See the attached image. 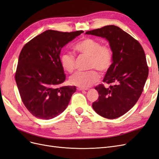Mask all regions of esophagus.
<instances>
[{"instance_id":"34e87169","label":"esophagus","mask_w":159,"mask_h":159,"mask_svg":"<svg viewBox=\"0 0 159 159\" xmlns=\"http://www.w3.org/2000/svg\"><path fill=\"white\" fill-rule=\"evenodd\" d=\"M78 89L80 90V91H84V90H88V88H83L79 87V88H78Z\"/></svg>"}]
</instances>
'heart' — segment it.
<instances>
[{
    "mask_svg": "<svg viewBox=\"0 0 159 159\" xmlns=\"http://www.w3.org/2000/svg\"><path fill=\"white\" fill-rule=\"evenodd\" d=\"M73 50L81 56L89 57L88 69H95L101 74H105L110 68L113 61V51L107 44L93 38H84L74 46ZM60 63L64 70L72 73L75 68V57L70 53H65L60 57ZM99 74L95 70L88 71H78L72 75L70 82L80 88H86L98 82Z\"/></svg>",
    "mask_w": 159,
    "mask_h": 159,
    "instance_id": "1",
    "label": "heart"
}]
</instances>
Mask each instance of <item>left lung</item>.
Instances as JSON below:
<instances>
[{
  "label": "left lung",
  "mask_w": 159,
  "mask_h": 159,
  "mask_svg": "<svg viewBox=\"0 0 159 159\" xmlns=\"http://www.w3.org/2000/svg\"><path fill=\"white\" fill-rule=\"evenodd\" d=\"M88 34L105 38L113 51V63L99 84V98L92 104L95 111L107 119H115L126 113L143 92L148 75L145 52L133 37L115 25L86 32Z\"/></svg>",
  "instance_id": "8db88e82"
}]
</instances>
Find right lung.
Masks as SVG:
<instances>
[{
    "mask_svg": "<svg viewBox=\"0 0 159 159\" xmlns=\"http://www.w3.org/2000/svg\"><path fill=\"white\" fill-rule=\"evenodd\" d=\"M84 31L48 30L24 46L15 80L26 109L38 119H50L68 106L75 86H60L66 75L60 63L61 48Z\"/></svg>",
    "mask_w": 159,
    "mask_h": 159,
    "instance_id": "add662e5",
    "label": "right lung"
}]
</instances>
